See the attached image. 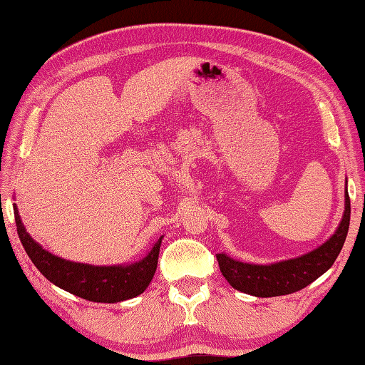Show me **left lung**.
I'll return each mask as SVG.
<instances>
[{
	"label": "left lung",
	"mask_w": 365,
	"mask_h": 365,
	"mask_svg": "<svg viewBox=\"0 0 365 365\" xmlns=\"http://www.w3.org/2000/svg\"><path fill=\"white\" fill-rule=\"evenodd\" d=\"M348 185V180H346ZM351 201L348 187L344 190V212L335 233L325 243L306 255L285 259L272 264H251L227 256L217 255L222 275L230 285L246 294L257 298L289 294L311 285L320 275L329 270L341 251L349 228Z\"/></svg>",
	"instance_id": "8db88e82"
}]
</instances>
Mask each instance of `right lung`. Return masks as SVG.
Here are the masks:
<instances>
[{
	"label": "right lung",
	"mask_w": 365,
	"mask_h": 365,
	"mask_svg": "<svg viewBox=\"0 0 365 365\" xmlns=\"http://www.w3.org/2000/svg\"><path fill=\"white\" fill-rule=\"evenodd\" d=\"M14 217L24 250L46 279L72 294L93 302H120L137 298L150 285L158 267L160 237L150 252L132 264L91 265L73 262L46 251L30 237L14 205Z\"/></svg>",
	"instance_id": "add662e5"
}]
</instances>
